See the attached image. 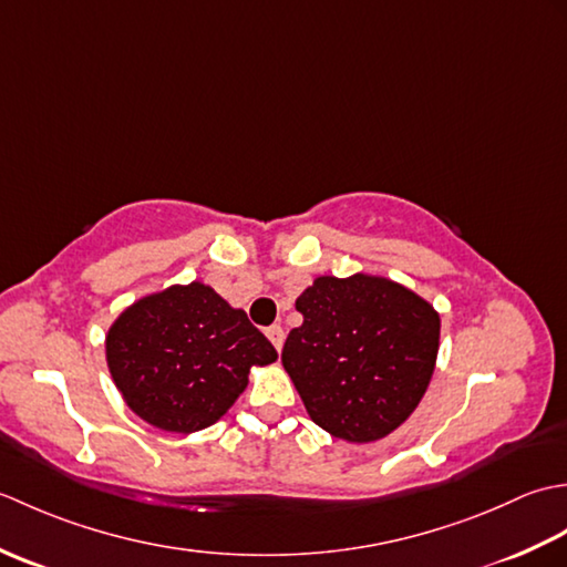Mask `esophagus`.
I'll list each match as a JSON object with an SVG mask.
<instances>
[{"instance_id":"esophagus-1","label":"esophagus","mask_w":567,"mask_h":567,"mask_svg":"<svg viewBox=\"0 0 567 567\" xmlns=\"http://www.w3.org/2000/svg\"><path fill=\"white\" fill-rule=\"evenodd\" d=\"M265 336H268L270 343L277 348V351H282V343H285V331L280 323H272V327H268V331H265Z\"/></svg>"}]
</instances>
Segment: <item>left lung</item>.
<instances>
[{
    "instance_id": "left-lung-1",
    "label": "left lung",
    "mask_w": 567,
    "mask_h": 567,
    "mask_svg": "<svg viewBox=\"0 0 567 567\" xmlns=\"http://www.w3.org/2000/svg\"><path fill=\"white\" fill-rule=\"evenodd\" d=\"M302 327L282 365L309 419L333 439L372 443L400 429L426 394L441 317L431 302L382 275H319L297 297Z\"/></svg>"
}]
</instances>
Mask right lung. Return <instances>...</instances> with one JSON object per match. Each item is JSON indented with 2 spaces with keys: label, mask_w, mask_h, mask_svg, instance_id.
<instances>
[{
  "label": "right lung",
  "mask_w": 567,
  "mask_h": 567,
  "mask_svg": "<svg viewBox=\"0 0 567 567\" xmlns=\"http://www.w3.org/2000/svg\"><path fill=\"white\" fill-rule=\"evenodd\" d=\"M104 353L126 406L167 433L216 424L248 388L250 368L277 360L246 311L199 280L128 305L106 331Z\"/></svg>",
  "instance_id": "add662e5"
}]
</instances>
